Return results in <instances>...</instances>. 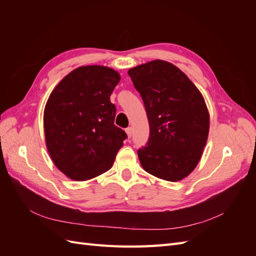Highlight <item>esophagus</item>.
Instances as JSON below:
<instances>
[{"label":"esophagus","instance_id":"esophagus-1","mask_svg":"<svg viewBox=\"0 0 256 256\" xmlns=\"http://www.w3.org/2000/svg\"><path fill=\"white\" fill-rule=\"evenodd\" d=\"M126 134H127V136H128V138H130L131 136H132V128L128 127V128L126 129Z\"/></svg>","mask_w":256,"mask_h":256}]
</instances>
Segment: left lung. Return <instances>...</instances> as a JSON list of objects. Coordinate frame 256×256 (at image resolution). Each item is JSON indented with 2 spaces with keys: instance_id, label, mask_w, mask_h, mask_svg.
Listing matches in <instances>:
<instances>
[{
  "instance_id": "obj_1",
  "label": "left lung",
  "mask_w": 256,
  "mask_h": 256,
  "mask_svg": "<svg viewBox=\"0 0 256 256\" xmlns=\"http://www.w3.org/2000/svg\"><path fill=\"white\" fill-rule=\"evenodd\" d=\"M150 124L146 146L138 150L147 173L168 182L188 176L206 145L209 113L196 86L180 68L156 60L128 70Z\"/></svg>"
}]
</instances>
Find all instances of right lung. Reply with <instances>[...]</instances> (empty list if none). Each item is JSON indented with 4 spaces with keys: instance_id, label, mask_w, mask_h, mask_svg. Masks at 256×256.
<instances>
[{
    "instance_id": "1",
    "label": "right lung",
    "mask_w": 256,
    "mask_h": 256,
    "mask_svg": "<svg viewBox=\"0 0 256 256\" xmlns=\"http://www.w3.org/2000/svg\"><path fill=\"white\" fill-rule=\"evenodd\" d=\"M120 76L104 66H81L62 80L46 104V145L54 164L83 182L106 172L127 134L114 125L110 96Z\"/></svg>"
}]
</instances>
